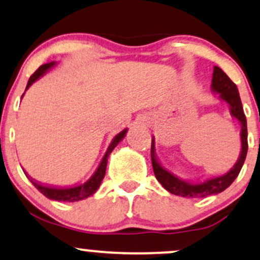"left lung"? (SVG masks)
<instances>
[{
  "mask_svg": "<svg viewBox=\"0 0 260 260\" xmlns=\"http://www.w3.org/2000/svg\"><path fill=\"white\" fill-rule=\"evenodd\" d=\"M211 90L215 94H220V99L228 103L230 113L241 124V154L238 160L232 166L230 171L221 176H215L202 182H188L177 177L171 171L166 170L157 160L155 154V140H151V164L156 180L162 184V187L170 193L175 196L186 197V198H205V197L217 194L230 187V184L236 180L241 169H242L244 160L248 150V142H247V120L244 116L242 103H241L240 92L237 86L229 78L220 67L215 66L211 79Z\"/></svg>",
  "mask_w": 260,
  "mask_h": 260,
  "instance_id": "1",
  "label": "left lung"
}]
</instances>
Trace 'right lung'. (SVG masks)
<instances>
[{
  "mask_svg": "<svg viewBox=\"0 0 260 260\" xmlns=\"http://www.w3.org/2000/svg\"><path fill=\"white\" fill-rule=\"evenodd\" d=\"M55 64H56V62H50V63H45L43 66H40V67H39L38 70L35 71V73L32 74L30 78H29L25 90H28V89L30 88V85L32 84V83H35L39 78H41V77H43L44 74L47 72V71L51 70V68ZM24 94H25V92H24ZM24 94L22 95V98L24 96ZM126 133H127V128H126V129L122 131V132L118 133L117 136H116L115 138L112 139L111 144H110L109 148H107L106 153H105V155H104L103 160H101V162H100V165L98 166L96 171L92 174V176L90 178H89L88 181L84 182V183L79 184V186H72V187L46 186V184H43V183H40V182L32 180L30 176L26 174L25 171H24V174L26 175V177L30 180L31 183L34 184L35 188H37L39 192L43 193V194L46 197V198L52 199V201H58V202H78V201H82V199H85V198H88V197L94 194V193L98 190V188L100 187L101 182H103L104 176H105V172H106L107 159H109L110 154H111V151L113 150V149L117 147L118 143H120L121 140L124 138Z\"/></svg>",
  "mask_w": 260,
  "mask_h": 260,
  "instance_id": "obj_1",
  "label": "right lung"
}]
</instances>
